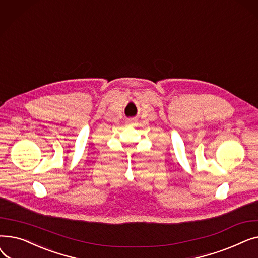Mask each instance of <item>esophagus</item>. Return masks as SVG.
<instances>
[{
	"mask_svg": "<svg viewBox=\"0 0 258 258\" xmlns=\"http://www.w3.org/2000/svg\"><path fill=\"white\" fill-rule=\"evenodd\" d=\"M127 124H128V125H133V124H134V121H133V120H128V121H127Z\"/></svg>",
	"mask_w": 258,
	"mask_h": 258,
	"instance_id": "1",
	"label": "esophagus"
}]
</instances>
